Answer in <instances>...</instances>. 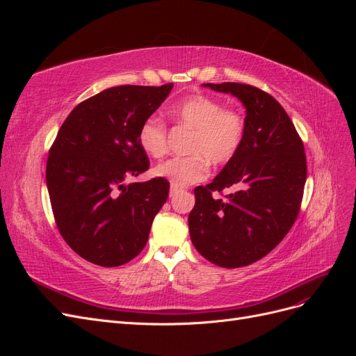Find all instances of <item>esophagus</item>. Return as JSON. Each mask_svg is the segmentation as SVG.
Here are the masks:
<instances>
[{"label":"esophagus","instance_id":"esophagus-1","mask_svg":"<svg viewBox=\"0 0 356 356\" xmlns=\"http://www.w3.org/2000/svg\"><path fill=\"white\" fill-rule=\"evenodd\" d=\"M181 191V188H178L177 186H170V191H169V196L170 197H175L177 195H178V193Z\"/></svg>","mask_w":356,"mask_h":356}]
</instances>
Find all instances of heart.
<instances>
[{"instance_id":"b5f03b06","label":"heart","mask_w":356,"mask_h":356,"mask_svg":"<svg viewBox=\"0 0 356 356\" xmlns=\"http://www.w3.org/2000/svg\"><path fill=\"white\" fill-rule=\"evenodd\" d=\"M178 126L191 131L187 156L166 160L156 168V175L172 186L187 187L208 175V161L224 165L239 153L246 135V122L241 111L227 108L208 95L187 96L170 108ZM138 143L149 157L160 159L168 152V126L163 118L148 117L138 131Z\"/></svg>"}]
</instances>
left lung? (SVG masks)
Wrapping results in <instances>:
<instances>
[{
	"label": "left lung",
	"instance_id": "left-lung-1",
	"mask_svg": "<svg viewBox=\"0 0 356 356\" xmlns=\"http://www.w3.org/2000/svg\"><path fill=\"white\" fill-rule=\"evenodd\" d=\"M204 86L242 101L246 135L211 184L195 188L190 238L208 261L245 267L275 250L297 220L307 177L305 145L272 95L243 83ZM232 185L240 190L225 200L213 196Z\"/></svg>",
	"mask_w": 356,
	"mask_h": 356
}]
</instances>
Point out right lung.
<instances>
[{"instance_id": "obj_1", "label": "right lung", "mask_w": 356, "mask_h": 356, "mask_svg": "<svg viewBox=\"0 0 356 356\" xmlns=\"http://www.w3.org/2000/svg\"><path fill=\"white\" fill-rule=\"evenodd\" d=\"M163 86H117L80 102L53 141L46 181L56 227L71 250L102 267L144 250L169 182H131L149 168L138 131L166 99Z\"/></svg>"}]
</instances>
